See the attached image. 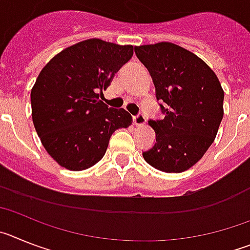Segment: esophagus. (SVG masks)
<instances>
[{"instance_id": "34e87169", "label": "esophagus", "mask_w": 250, "mask_h": 250, "mask_svg": "<svg viewBox=\"0 0 250 250\" xmlns=\"http://www.w3.org/2000/svg\"><path fill=\"white\" fill-rule=\"evenodd\" d=\"M132 121H134V124H135V125L141 126V125H144V124L146 123V118H145L144 114H138L136 116H134V118H132Z\"/></svg>"}]
</instances>
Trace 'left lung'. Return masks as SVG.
Segmentation results:
<instances>
[{"label": "left lung", "instance_id": "1", "mask_svg": "<svg viewBox=\"0 0 250 250\" xmlns=\"http://www.w3.org/2000/svg\"><path fill=\"white\" fill-rule=\"evenodd\" d=\"M149 70L156 99L165 103L163 120H149L155 145L145 161L164 173H183L203 158L222 123L224 91L211 70L191 51L171 42L135 47Z\"/></svg>", "mask_w": 250, "mask_h": 250}]
</instances>
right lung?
Returning a JSON list of instances; mask_svg holds the SVG:
<instances>
[{"mask_svg":"<svg viewBox=\"0 0 250 250\" xmlns=\"http://www.w3.org/2000/svg\"><path fill=\"white\" fill-rule=\"evenodd\" d=\"M134 54L131 45L89 39L55 55L31 90L32 121L48 155L72 171L105 155L112 132L129 127L131 115L99 100Z\"/></svg>","mask_w":250,"mask_h":250,"instance_id":"right-lung-1","label":"right lung"}]
</instances>
